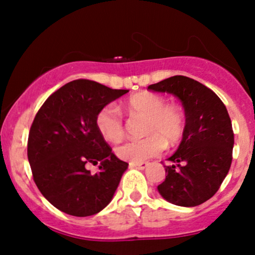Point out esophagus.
I'll return each mask as SVG.
<instances>
[{"label":"esophagus","mask_w":255,"mask_h":255,"mask_svg":"<svg viewBox=\"0 0 255 255\" xmlns=\"http://www.w3.org/2000/svg\"><path fill=\"white\" fill-rule=\"evenodd\" d=\"M131 166H134V168H137V169H141V170H144L146 166L148 165L147 162H137V163H130Z\"/></svg>","instance_id":"obj_1"}]
</instances>
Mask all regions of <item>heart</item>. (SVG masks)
<instances>
[{"label": "heart", "mask_w": 255, "mask_h": 255, "mask_svg": "<svg viewBox=\"0 0 255 255\" xmlns=\"http://www.w3.org/2000/svg\"><path fill=\"white\" fill-rule=\"evenodd\" d=\"M125 110L130 118H145L141 139H130L116 147V154L131 163L142 162L163 151L165 144L174 146L182 140L186 131V116L176 104L166 103L163 96L140 92L126 101ZM96 127L110 142H119L125 135V121L115 105L108 104L96 115Z\"/></svg>", "instance_id": "1"}]
</instances>
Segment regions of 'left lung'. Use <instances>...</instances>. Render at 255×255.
<instances>
[{"label": "left lung", "instance_id": "left-lung-1", "mask_svg": "<svg viewBox=\"0 0 255 255\" xmlns=\"http://www.w3.org/2000/svg\"><path fill=\"white\" fill-rule=\"evenodd\" d=\"M147 90L168 92L180 99L186 131L177 151L164 165L165 180L158 192L169 203L197 206L217 193L233 160L234 131L221 98L194 79L175 75Z\"/></svg>", "mask_w": 255, "mask_h": 255}]
</instances>
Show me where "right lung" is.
I'll use <instances>...</instances> for the list:
<instances>
[{
    "instance_id": "add662e5",
    "label": "right lung",
    "mask_w": 255,
    "mask_h": 255,
    "mask_svg": "<svg viewBox=\"0 0 255 255\" xmlns=\"http://www.w3.org/2000/svg\"><path fill=\"white\" fill-rule=\"evenodd\" d=\"M127 92L79 79L55 91L38 110L28 134V162L38 189L60 211L86 217L113 199L128 163L111 152L96 115ZM98 162L96 174L84 168Z\"/></svg>"
}]
</instances>
